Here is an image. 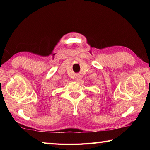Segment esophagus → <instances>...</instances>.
Masks as SVG:
<instances>
[{"label":"esophagus","instance_id":"esophagus-1","mask_svg":"<svg viewBox=\"0 0 150 150\" xmlns=\"http://www.w3.org/2000/svg\"><path fill=\"white\" fill-rule=\"evenodd\" d=\"M81 77L80 76H79V75H77V76H76V77H75V80L77 81H79L80 80H81Z\"/></svg>","mask_w":150,"mask_h":150}]
</instances>
